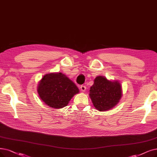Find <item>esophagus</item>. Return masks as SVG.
Listing matches in <instances>:
<instances>
[{"instance_id": "esophagus-1", "label": "esophagus", "mask_w": 157, "mask_h": 157, "mask_svg": "<svg viewBox=\"0 0 157 157\" xmlns=\"http://www.w3.org/2000/svg\"><path fill=\"white\" fill-rule=\"evenodd\" d=\"M80 90L82 91H85L86 90V87L85 86H81L80 87Z\"/></svg>"}]
</instances>
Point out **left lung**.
<instances>
[{
	"label": "left lung",
	"instance_id": "left-lung-1",
	"mask_svg": "<svg viewBox=\"0 0 157 157\" xmlns=\"http://www.w3.org/2000/svg\"><path fill=\"white\" fill-rule=\"evenodd\" d=\"M90 97L93 105L99 111H105L114 108L122 96V88L118 80H108L98 76L90 87Z\"/></svg>",
	"mask_w": 157,
	"mask_h": 157
}]
</instances>
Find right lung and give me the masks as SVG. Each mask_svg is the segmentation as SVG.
Wrapping results in <instances>:
<instances>
[{"label": "right lung", "mask_w": 157, "mask_h": 157, "mask_svg": "<svg viewBox=\"0 0 157 157\" xmlns=\"http://www.w3.org/2000/svg\"><path fill=\"white\" fill-rule=\"evenodd\" d=\"M37 93L44 103L57 109L66 106L79 90L65 74L50 73L44 75L39 82Z\"/></svg>", "instance_id": "1"}]
</instances>
